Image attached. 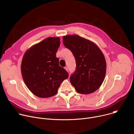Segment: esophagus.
<instances>
[{
    "label": "esophagus",
    "instance_id": "esophagus-1",
    "mask_svg": "<svg viewBox=\"0 0 134 134\" xmlns=\"http://www.w3.org/2000/svg\"><path fill=\"white\" fill-rule=\"evenodd\" d=\"M65 69H66V71H68V67H65Z\"/></svg>",
    "mask_w": 134,
    "mask_h": 134
}]
</instances>
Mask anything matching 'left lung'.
Listing matches in <instances>:
<instances>
[{
    "label": "left lung",
    "instance_id": "1",
    "mask_svg": "<svg viewBox=\"0 0 134 134\" xmlns=\"http://www.w3.org/2000/svg\"><path fill=\"white\" fill-rule=\"evenodd\" d=\"M63 39L75 58L76 70L69 79L76 91L88 94L98 90L104 81L107 68L102 51L94 43L78 35H65Z\"/></svg>",
    "mask_w": 134,
    "mask_h": 134
}]
</instances>
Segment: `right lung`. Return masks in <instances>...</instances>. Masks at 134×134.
<instances>
[{
  "label": "right lung",
  "instance_id": "1",
  "mask_svg": "<svg viewBox=\"0 0 134 134\" xmlns=\"http://www.w3.org/2000/svg\"><path fill=\"white\" fill-rule=\"evenodd\" d=\"M59 37H49L34 44L25 52L21 72L25 84L36 96L47 98L55 95L68 73L59 65L56 53Z\"/></svg>",
  "mask_w": 134,
  "mask_h": 134
}]
</instances>
